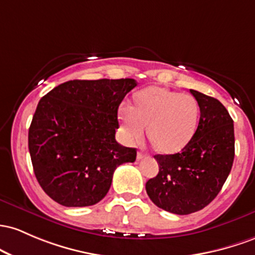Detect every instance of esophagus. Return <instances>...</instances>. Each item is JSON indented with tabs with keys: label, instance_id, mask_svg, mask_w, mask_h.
I'll return each mask as SVG.
<instances>
[{
	"label": "esophagus",
	"instance_id": "1",
	"mask_svg": "<svg viewBox=\"0 0 255 255\" xmlns=\"http://www.w3.org/2000/svg\"><path fill=\"white\" fill-rule=\"evenodd\" d=\"M145 156V154L143 153V151H138V153H137V160H141V159H143Z\"/></svg>",
	"mask_w": 255,
	"mask_h": 255
}]
</instances>
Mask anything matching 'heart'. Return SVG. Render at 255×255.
I'll use <instances>...</instances> for the list:
<instances>
[{
	"mask_svg": "<svg viewBox=\"0 0 255 255\" xmlns=\"http://www.w3.org/2000/svg\"><path fill=\"white\" fill-rule=\"evenodd\" d=\"M199 105L191 95L151 87L135 96V107L123 104L119 118L128 141L141 139L145 127L156 149L165 154L182 150L195 133Z\"/></svg>",
	"mask_w": 255,
	"mask_h": 255,
	"instance_id": "b5f03b06",
	"label": "heart"
}]
</instances>
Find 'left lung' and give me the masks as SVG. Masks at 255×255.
<instances>
[{"label": "left lung", "mask_w": 255, "mask_h": 255, "mask_svg": "<svg viewBox=\"0 0 255 255\" xmlns=\"http://www.w3.org/2000/svg\"><path fill=\"white\" fill-rule=\"evenodd\" d=\"M200 107L193 138L179 153L155 155L159 173L145 190L159 208L174 214L202 210L218 195L227 181L234 156V120L217 99L190 89Z\"/></svg>", "instance_id": "8db88e82"}]
</instances>
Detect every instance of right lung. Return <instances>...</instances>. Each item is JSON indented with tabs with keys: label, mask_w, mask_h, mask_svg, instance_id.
<instances>
[{
	"label": "right lung",
	"mask_w": 255,
	"mask_h": 255,
	"mask_svg": "<svg viewBox=\"0 0 255 255\" xmlns=\"http://www.w3.org/2000/svg\"><path fill=\"white\" fill-rule=\"evenodd\" d=\"M135 79L68 81L38 102L28 128L33 172L48 196L66 207L95 205L119 165L136 160L119 144L118 108Z\"/></svg>",
	"instance_id": "1"
}]
</instances>
